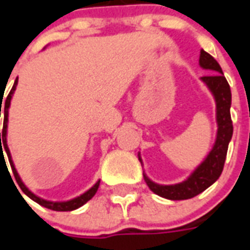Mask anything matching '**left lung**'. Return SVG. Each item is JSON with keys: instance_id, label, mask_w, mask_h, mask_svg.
Masks as SVG:
<instances>
[{"instance_id": "left-lung-1", "label": "left lung", "mask_w": 250, "mask_h": 250, "mask_svg": "<svg viewBox=\"0 0 250 250\" xmlns=\"http://www.w3.org/2000/svg\"><path fill=\"white\" fill-rule=\"evenodd\" d=\"M198 63L204 70L210 71L211 75L202 76V83L208 86V89L211 92L215 101V118H217V137L213 148L206 156V158L198 165L192 174L178 184H158L146 176L144 172V179L152 192L167 198V200H188L194 196H197L201 192L209 188L211 184L217 182L221 176L223 166H225L227 149L232 137L233 127L231 121V89L226 80L221 66L209 53L205 50L200 52V61ZM139 161L143 166L140 153H139Z\"/></svg>"}]
</instances>
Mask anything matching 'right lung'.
<instances>
[{"label":"right lung","mask_w":250,"mask_h":250,"mask_svg":"<svg viewBox=\"0 0 250 250\" xmlns=\"http://www.w3.org/2000/svg\"><path fill=\"white\" fill-rule=\"evenodd\" d=\"M17 85H18V78L17 80L14 82L13 88H11L10 93L7 94V97H6L5 102H3V128H2V132H0L1 157L2 154L6 152V154H7V157H9L10 166H11V170H13V174L14 176H15V180H17L18 186L21 187V189L23 190V193H24L25 196H28L31 200L37 202L39 205L44 206V208H48V209L50 210H56V211H72V210L78 209V208H80V206H83L85 202L89 201L90 198L93 197L94 194H96V192H97L98 189V186H100V180H97L93 187H90L89 189L86 190V192H84L83 194L78 196V197L67 200V201H49V200H44V198L39 197V196H36L33 192H31V190L25 187L24 183L21 182V176H19V174H18L17 168H15V165H14L13 162V158H11V154H10V149L9 146H7V121H9V107H10V104H11V98H13L14 92H15V89H17ZM1 100H2V96H1ZM0 107H2V101H1ZM0 118H1V109H0ZM1 138L2 139V141L0 140ZM2 147L4 149H2ZM3 160H5V158H3ZM21 197H23V196H21Z\"/></svg>","instance_id":"right-lung-1"}]
</instances>
